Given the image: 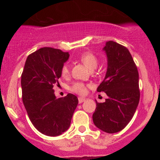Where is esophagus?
<instances>
[{
    "instance_id": "obj_1",
    "label": "esophagus",
    "mask_w": 160,
    "mask_h": 160,
    "mask_svg": "<svg viewBox=\"0 0 160 160\" xmlns=\"http://www.w3.org/2000/svg\"><path fill=\"white\" fill-rule=\"evenodd\" d=\"M86 99L84 98H81V97H79L78 98V102H79V104H81L83 102H85Z\"/></svg>"
}]
</instances>
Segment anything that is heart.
Returning <instances> with one entry per match:
<instances>
[{"mask_svg":"<svg viewBox=\"0 0 160 160\" xmlns=\"http://www.w3.org/2000/svg\"><path fill=\"white\" fill-rule=\"evenodd\" d=\"M80 59L86 68L89 70H93L98 65V58L92 52H84L80 56ZM69 69L68 66L67 65H64L61 68V74L62 76L65 77L68 74ZM71 91L74 92L78 93L80 95L86 94L87 91V85L81 82H76L73 84L70 88Z\"/></svg>","mask_w":160,"mask_h":160,"instance_id":"1","label":"heart"}]
</instances>
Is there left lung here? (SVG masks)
Here are the masks:
<instances>
[{"label": "left lung", "instance_id": "left-lung-1", "mask_svg": "<svg viewBox=\"0 0 160 160\" xmlns=\"http://www.w3.org/2000/svg\"><path fill=\"white\" fill-rule=\"evenodd\" d=\"M103 50L107 55L108 69L97 91L105 92L108 98L103 103L95 101L92 120L104 132L116 133L127 126L138 105V71L126 47L109 40Z\"/></svg>", "mask_w": 160, "mask_h": 160}]
</instances>
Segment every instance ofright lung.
<instances>
[{"instance_id": "add662e5", "label": "right lung", "mask_w": 160, "mask_h": 160, "mask_svg": "<svg viewBox=\"0 0 160 160\" xmlns=\"http://www.w3.org/2000/svg\"><path fill=\"white\" fill-rule=\"evenodd\" d=\"M68 52L43 47L28 56L21 78L22 102L31 122L40 132L58 136L68 129L78 104L76 95L56 98L53 86L61 78Z\"/></svg>"}]
</instances>
